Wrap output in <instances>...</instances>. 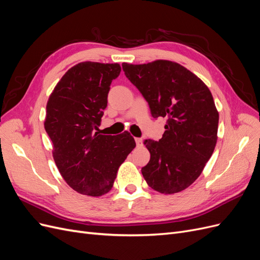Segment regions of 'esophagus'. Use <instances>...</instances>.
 Here are the masks:
<instances>
[{"instance_id":"esophagus-1","label":"esophagus","mask_w":260,"mask_h":260,"mask_svg":"<svg viewBox=\"0 0 260 260\" xmlns=\"http://www.w3.org/2000/svg\"><path fill=\"white\" fill-rule=\"evenodd\" d=\"M136 143H137V146H142L143 140L141 138H136Z\"/></svg>"}]
</instances>
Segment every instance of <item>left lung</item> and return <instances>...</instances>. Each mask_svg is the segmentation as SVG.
<instances>
[{"label":"left lung","mask_w":260,"mask_h":260,"mask_svg":"<svg viewBox=\"0 0 260 260\" xmlns=\"http://www.w3.org/2000/svg\"><path fill=\"white\" fill-rule=\"evenodd\" d=\"M125 77L141 92L154 118L166 117L159 141L145 140L151 153L142 175L162 194L183 191L200 177L217 143L219 114L207 85L170 60L123 62Z\"/></svg>","instance_id":"left-lung-1"}]
</instances>
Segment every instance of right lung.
Returning <instances> with one entry per match:
<instances>
[{
    "label": "right lung",
    "instance_id": "1",
    "mask_svg": "<svg viewBox=\"0 0 260 260\" xmlns=\"http://www.w3.org/2000/svg\"><path fill=\"white\" fill-rule=\"evenodd\" d=\"M120 72L119 64L79 62L61 77L46 104L44 128L55 164L80 194L102 196L111 191L118 168L136 147L127 131L100 135L108 92Z\"/></svg>",
    "mask_w": 260,
    "mask_h": 260
}]
</instances>
